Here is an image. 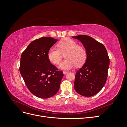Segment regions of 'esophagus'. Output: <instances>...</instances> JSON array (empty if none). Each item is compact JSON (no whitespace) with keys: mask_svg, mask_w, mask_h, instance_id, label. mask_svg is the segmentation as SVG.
<instances>
[{"mask_svg":"<svg viewBox=\"0 0 127 127\" xmlns=\"http://www.w3.org/2000/svg\"><path fill=\"white\" fill-rule=\"evenodd\" d=\"M67 72H68V71H63V73L64 74H67Z\"/></svg>","mask_w":127,"mask_h":127,"instance_id":"esophagus-1","label":"esophagus"}]
</instances>
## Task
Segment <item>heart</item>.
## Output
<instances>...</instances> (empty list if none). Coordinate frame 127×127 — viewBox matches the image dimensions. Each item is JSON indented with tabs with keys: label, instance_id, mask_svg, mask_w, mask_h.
I'll list each match as a JSON object with an SVG mask.
<instances>
[{
	"label": "heart",
	"instance_id": "b5f03b06",
	"mask_svg": "<svg viewBox=\"0 0 127 127\" xmlns=\"http://www.w3.org/2000/svg\"><path fill=\"white\" fill-rule=\"evenodd\" d=\"M58 49L55 47L50 48L48 52L49 60L53 64H57L65 54L66 60L61 62L59 67L61 69L68 70L74 67H80L85 63L87 53L84 48L78 46V43L70 39L66 38L60 41L58 44Z\"/></svg>",
	"mask_w": 127,
	"mask_h": 127
}]
</instances>
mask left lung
<instances>
[{
	"mask_svg": "<svg viewBox=\"0 0 127 127\" xmlns=\"http://www.w3.org/2000/svg\"><path fill=\"white\" fill-rule=\"evenodd\" d=\"M82 42L87 53L85 63L77 71L74 87L83 96L97 94L106 81L110 64L107 50L103 44L85 35L72 36Z\"/></svg>",
	"mask_w": 127,
	"mask_h": 127,
	"instance_id": "left-lung-1",
	"label": "left lung"
}]
</instances>
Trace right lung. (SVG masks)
Listing matches in <instances>:
<instances>
[{
	"label": "right lung",
	"mask_w": 127,
	"mask_h": 127,
	"mask_svg": "<svg viewBox=\"0 0 127 127\" xmlns=\"http://www.w3.org/2000/svg\"><path fill=\"white\" fill-rule=\"evenodd\" d=\"M57 41L51 37H41L31 42L21 55V74L31 93L39 98L54 96L64 76L48 57L49 50Z\"/></svg>",
	"instance_id": "right-lung-1"
}]
</instances>
